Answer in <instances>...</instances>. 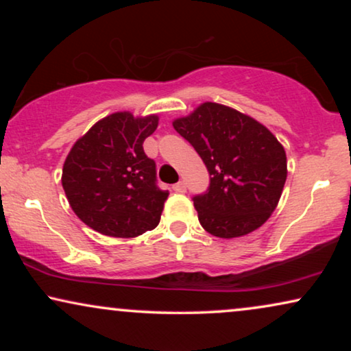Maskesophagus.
<instances>
[{
	"instance_id": "obj_1",
	"label": "esophagus",
	"mask_w": 351,
	"mask_h": 351,
	"mask_svg": "<svg viewBox=\"0 0 351 351\" xmlns=\"http://www.w3.org/2000/svg\"><path fill=\"white\" fill-rule=\"evenodd\" d=\"M172 189H174V191H177V193H185L186 185H185V182H177V184L172 186Z\"/></svg>"
}]
</instances>
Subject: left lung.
Returning a JSON list of instances; mask_svg holds the SVG:
<instances>
[{
  "label": "left lung",
  "mask_w": 351,
  "mask_h": 351,
  "mask_svg": "<svg viewBox=\"0 0 351 351\" xmlns=\"http://www.w3.org/2000/svg\"><path fill=\"white\" fill-rule=\"evenodd\" d=\"M172 126L193 145L210 176L206 193L193 196L201 227L227 239L262 227L287 177L278 138L254 118L214 102L201 104Z\"/></svg>",
  "instance_id": "obj_1"
}]
</instances>
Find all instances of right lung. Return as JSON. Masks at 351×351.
I'll list each match as a JSON object with an SVG mask.
<instances>
[{
	"label": "right lung",
	"instance_id": "add662e5",
	"mask_svg": "<svg viewBox=\"0 0 351 351\" xmlns=\"http://www.w3.org/2000/svg\"><path fill=\"white\" fill-rule=\"evenodd\" d=\"M158 128L156 114H108L75 142L62 169V186L73 213L95 232L136 238L160 223L166 190L143 141Z\"/></svg>",
	"mask_w": 351,
	"mask_h": 351
}]
</instances>
